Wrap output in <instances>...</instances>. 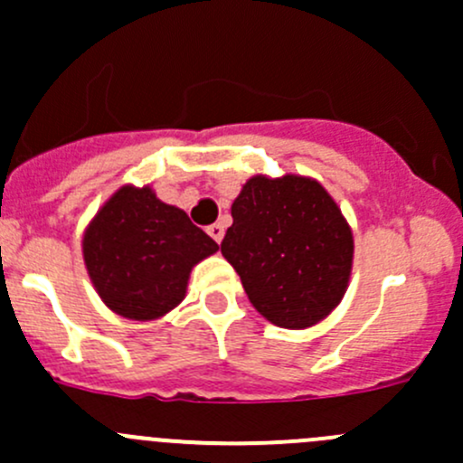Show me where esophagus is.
I'll return each mask as SVG.
<instances>
[{"label":"esophagus","instance_id":"1","mask_svg":"<svg viewBox=\"0 0 463 463\" xmlns=\"http://www.w3.org/2000/svg\"><path fill=\"white\" fill-rule=\"evenodd\" d=\"M207 232H210L212 240H214L219 244V241L223 240V232H226V228H223V223H212V226L207 228Z\"/></svg>","mask_w":463,"mask_h":463}]
</instances>
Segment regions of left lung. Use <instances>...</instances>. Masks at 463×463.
<instances>
[{
  "mask_svg": "<svg viewBox=\"0 0 463 463\" xmlns=\"http://www.w3.org/2000/svg\"><path fill=\"white\" fill-rule=\"evenodd\" d=\"M231 214L222 253L262 317L283 329H308L340 304L352 276L354 237L317 180L253 175Z\"/></svg>",
  "mask_w": 463,
  "mask_h": 463,
  "instance_id": "8db88e82",
  "label": "left lung"
}]
</instances>
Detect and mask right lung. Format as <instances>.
Listing matches in <instances>:
<instances>
[{
    "label": "right lung",
    "mask_w": 463,
    "mask_h": 463,
    "mask_svg": "<svg viewBox=\"0 0 463 463\" xmlns=\"http://www.w3.org/2000/svg\"><path fill=\"white\" fill-rule=\"evenodd\" d=\"M219 244L150 187H120L81 240L84 265L100 299L137 322L159 319L187 295L194 265Z\"/></svg>",
    "instance_id": "obj_1"
}]
</instances>
